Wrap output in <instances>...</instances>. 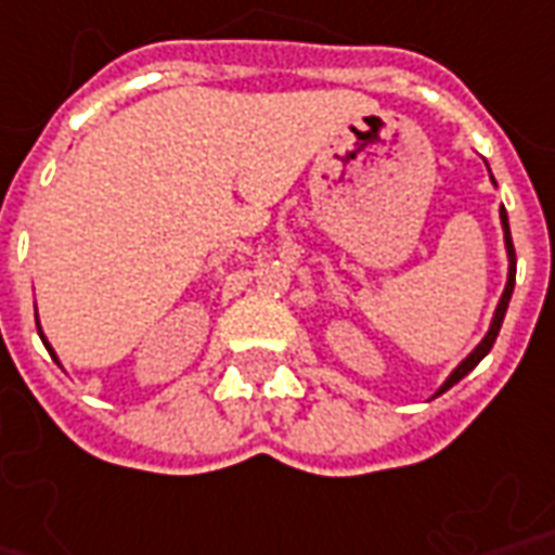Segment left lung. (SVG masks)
Masks as SVG:
<instances>
[{
	"instance_id": "8db88e82",
	"label": "left lung",
	"mask_w": 555,
	"mask_h": 555,
	"mask_svg": "<svg viewBox=\"0 0 555 555\" xmlns=\"http://www.w3.org/2000/svg\"><path fill=\"white\" fill-rule=\"evenodd\" d=\"M491 173V170H488ZM491 182H494V176H491ZM496 184V182H494ZM500 225H503V244H506V258H508V273H506V288H503V294H500V302H496V309H494V318H491V326H488L486 332V338L479 340L476 344L474 350L467 352L465 359L459 361L455 364V371L447 376L444 382H441V388L435 391V397L438 393H444L447 388H453L455 382L459 379H465L467 373L474 371L476 364L479 361L486 359L488 352H491V347H494V340H496V332H500V326H503V318H506V309H508V299H512V291H515V246H512V232H508V217H506V208H500Z\"/></svg>"
}]
</instances>
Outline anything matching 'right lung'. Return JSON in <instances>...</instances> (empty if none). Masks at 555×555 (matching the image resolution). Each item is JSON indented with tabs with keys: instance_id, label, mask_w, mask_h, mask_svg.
Returning a JSON list of instances; mask_svg holds the SVG:
<instances>
[{
	"instance_id": "right-lung-1",
	"label": "right lung",
	"mask_w": 555,
	"mask_h": 555,
	"mask_svg": "<svg viewBox=\"0 0 555 555\" xmlns=\"http://www.w3.org/2000/svg\"><path fill=\"white\" fill-rule=\"evenodd\" d=\"M35 318H37V306H35ZM37 335H40V340H43V344H47V350L52 352V356H55V350H52V347H49L47 335H43V330H40V323H37Z\"/></svg>"
}]
</instances>
